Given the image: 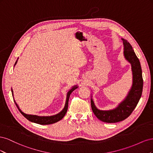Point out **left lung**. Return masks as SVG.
Masks as SVG:
<instances>
[{
    "instance_id": "left-lung-1",
    "label": "left lung",
    "mask_w": 153,
    "mask_h": 153,
    "mask_svg": "<svg viewBox=\"0 0 153 153\" xmlns=\"http://www.w3.org/2000/svg\"><path fill=\"white\" fill-rule=\"evenodd\" d=\"M124 45V56L131 66L133 84L127 96L116 108L112 110H101L96 107L92 98L91 104L92 112L100 121L114 123L122 121L128 117L139 101L143 89L142 72L139 59L128 41L122 38Z\"/></svg>"
}]
</instances>
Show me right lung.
<instances>
[{
	"label": "right lung",
	"instance_id": "add662e5",
	"mask_svg": "<svg viewBox=\"0 0 153 153\" xmlns=\"http://www.w3.org/2000/svg\"><path fill=\"white\" fill-rule=\"evenodd\" d=\"M18 61H16L15 66L16 64ZM14 66V67H15ZM76 88H78L77 85H75L71 87V89L69 90L68 93H67V96H66V103H65V106H64V108L62 109V111H61L59 113H58L57 114H55L53 115H51V116H39V115H31V114H25L24 112H23L22 111L20 110V108H19V106L17 105V103L15 101V103L17 106V108L19 110L20 112H21V114L24 115V116L27 119H28L29 121L32 122V123H35L37 124H43V125H45V124H53L57 123L58 121H59L60 120H61L64 117V115H66L67 110H68V101H69V96H70V94H71V92L75 90ZM11 92H12V95L13 97V91L11 89Z\"/></svg>",
	"mask_w": 153,
	"mask_h": 153
}]
</instances>
